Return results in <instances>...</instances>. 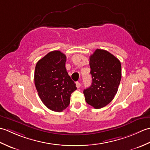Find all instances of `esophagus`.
Segmentation results:
<instances>
[{"instance_id":"esophagus-1","label":"esophagus","mask_w":150,"mask_h":150,"mask_svg":"<svg viewBox=\"0 0 150 150\" xmlns=\"http://www.w3.org/2000/svg\"><path fill=\"white\" fill-rule=\"evenodd\" d=\"M75 84H76V86H77V88H79L81 87V83H80V82H77Z\"/></svg>"}]
</instances>
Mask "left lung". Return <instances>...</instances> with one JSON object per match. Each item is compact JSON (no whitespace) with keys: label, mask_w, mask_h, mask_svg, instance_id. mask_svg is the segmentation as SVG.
I'll return each instance as SVG.
<instances>
[{"label":"left lung","mask_w":150,"mask_h":150,"mask_svg":"<svg viewBox=\"0 0 150 150\" xmlns=\"http://www.w3.org/2000/svg\"><path fill=\"white\" fill-rule=\"evenodd\" d=\"M90 66L92 83L83 93L86 103L99 109L115 96L121 79V64L108 51L97 49L90 57Z\"/></svg>","instance_id":"8db88e82"}]
</instances>
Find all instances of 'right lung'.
I'll use <instances>...</instances> for the list:
<instances>
[{
	"label": "right lung",
	"instance_id": "right-lung-1",
	"mask_svg": "<svg viewBox=\"0 0 150 150\" xmlns=\"http://www.w3.org/2000/svg\"><path fill=\"white\" fill-rule=\"evenodd\" d=\"M66 57L60 51L48 53L37 62L34 81L38 95L50 110L61 112L69 106L76 84L66 69Z\"/></svg>",
	"mask_w": 150,
	"mask_h": 150
}]
</instances>
